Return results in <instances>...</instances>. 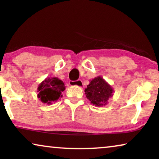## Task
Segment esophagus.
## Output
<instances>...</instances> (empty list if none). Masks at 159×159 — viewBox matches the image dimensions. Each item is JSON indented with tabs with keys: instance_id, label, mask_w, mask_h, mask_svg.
Here are the masks:
<instances>
[{
	"instance_id": "obj_1",
	"label": "esophagus",
	"mask_w": 159,
	"mask_h": 159,
	"mask_svg": "<svg viewBox=\"0 0 159 159\" xmlns=\"http://www.w3.org/2000/svg\"><path fill=\"white\" fill-rule=\"evenodd\" d=\"M69 85L77 86L79 87V88H82L83 84H82V80H77V81H69Z\"/></svg>"
}]
</instances>
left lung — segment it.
I'll return each mask as SVG.
<instances>
[{
  "mask_svg": "<svg viewBox=\"0 0 159 159\" xmlns=\"http://www.w3.org/2000/svg\"><path fill=\"white\" fill-rule=\"evenodd\" d=\"M85 95L93 105L102 107L107 105L108 101L114 95V89L103 77H95L84 90Z\"/></svg>",
  "mask_w": 159,
  "mask_h": 159,
  "instance_id": "8db88e82",
  "label": "left lung"
}]
</instances>
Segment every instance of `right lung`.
Listing matches in <instances>:
<instances>
[{
  "mask_svg": "<svg viewBox=\"0 0 159 159\" xmlns=\"http://www.w3.org/2000/svg\"><path fill=\"white\" fill-rule=\"evenodd\" d=\"M65 88L64 82L58 78H45L38 87V98L42 103L50 105L62 97Z\"/></svg>",
  "mask_w": 159,
  "mask_h": 159,
  "instance_id": "1",
  "label": "right lung"
}]
</instances>
